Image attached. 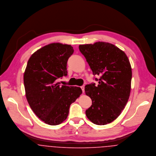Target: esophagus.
I'll use <instances>...</instances> for the list:
<instances>
[{
  "label": "esophagus",
  "instance_id": "esophagus-1",
  "mask_svg": "<svg viewBox=\"0 0 156 156\" xmlns=\"http://www.w3.org/2000/svg\"><path fill=\"white\" fill-rule=\"evenodd\" d=\"M80 88H81V89L82 90L83 93H84V92H85V88H84V87H81Z\"/></svg>",
  "mask_w": 156,
  "mask_h": 156
}]
</instances>
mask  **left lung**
Listing matches in <instances>:
<instances>
[{"label":"left lung","mask_w":156,"mask_h":156,"mask_svg":"<svg viewBox=\"0 0 156 156\" xmlns=\"http://www.w3.org/2000/svg\"><path fill=\"white\" fill-rule=\"evenodd\" d=\"M93 74L100 76L98 85L85 86V93L92 100L86 111L89 120L97 125H106L116 119L129 98L132 77V68L126 53L109 43L96 42L80 45Z\"/></svg>","instance_id":"1"}]
</instances>
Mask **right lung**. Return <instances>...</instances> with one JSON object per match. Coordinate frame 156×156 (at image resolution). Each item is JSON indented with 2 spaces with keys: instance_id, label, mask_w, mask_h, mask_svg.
Wrapping results in <instances>:
<instances>
[{
  "instance_id": "obj_1",
  "label": "right lung",
  "mask_w": 156,
  "mask_h": 156,
  "mask_svg": "<svg viewBox=\"0 0 156 156\" xmlns=\"http://www.w3.org/2000/svg\"><path fill=\"white\" fill-rule=\"evenodd\" d=\"M73 52L71 45L51 43L36 51L27 62L23 77L26 97L32 110L47 124L64 121L71 104L82 93L79 87L57 82L67 76V61Z\"/></svg>"
}]
</instances>
